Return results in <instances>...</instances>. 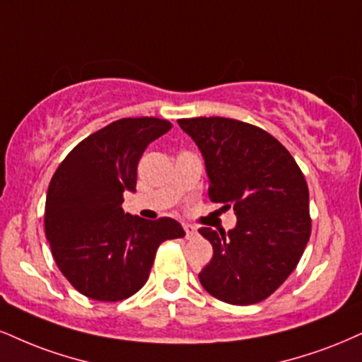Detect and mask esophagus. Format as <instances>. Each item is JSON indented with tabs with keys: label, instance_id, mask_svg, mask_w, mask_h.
Wrapping results in <instances>:
<instances>
[{
	"label": "esophagus",
	"instance_id": "34e87169",
	"mask_svg": "<svg viewBox=\"0 0 362 362\" xmlns=\"http://www.w3.org/2000/svg\"><path fill=\"white\" fill-rule=\"evenodd\" d=\"M184 230H185V238L187 239H194L197 236V228L192 224H184Z\"/></svg>",
	"mask_w": 362,
	"mask_h": 362
}]
</instances>
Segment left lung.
I'll list each match as a JSON object with an SVG mask.
<instances>
[{
    "instance_id": "left-lung-1",
    "label": "left lung",
    "mask_w": 362,
    "mask_h": 362,
    "mask_svg": "<svg viewBox=\"0 0 362 362\" xmlns=\"http://www.w3.org/2000/svg\"><path fill=\"white\" fill-rule=\"evenodd\" d=\"M178 126L204 156L209 197L233 206L236 228L199 233L214 250L199 273L206 291L233 305H252L281 285L310 238L308 187L293 156L272 134L229 117H190Z\"/></svg>"
}]
</instances>
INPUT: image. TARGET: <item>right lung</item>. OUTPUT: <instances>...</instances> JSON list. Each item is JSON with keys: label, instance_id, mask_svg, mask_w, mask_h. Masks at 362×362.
Segmentation results:
<instances>
[{"label": "right lung", "instance_id": "1", "mask_svg": "<svg viewBox=\"0 0 362 362\" xmlns=\"http://www.w3.org/2000/svg\"><path fill=\"white\" fill-rule=\"evenodd\" d=\"M170 128L158 117L117 119L81 141L52 177L47 241L62 275L86 297H132L150 276L158 246L185 236L172 217L146 221L123 211V194L136 192L143 151Z\"/></svg>", "mask_w": 362, "mask_h": 362}]
</instances>
